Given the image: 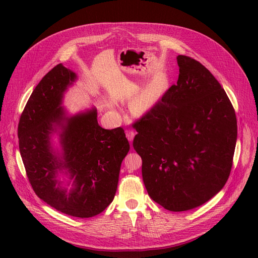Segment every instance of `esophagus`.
<instances>
[{
    "mask_svg": "<svg viewBox=\"0 0 258 258\" xmlns=\"http://www.w3.org/2000/svg\"><path fill=\"white\" fill-rule=\"evenodd\" d=\"M135 136H136V134H135L134 130H130V129L126 130V137H127L129 141H132V140H134V138H135Z\"/></svg>",
    "mask_w": 258,
    "mask_h": 258,
    "instance_id": "1",
    "label": "esophagus"
}]
</instances>
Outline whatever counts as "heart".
<instances>
[{"label": "heart", "mask_w": 258, "mask_h": 258, "mask_svg": "<svg viewBox=\"0 0 258 258\" xmlns=\"http://www.w3.org/2000/svg\"><path fill=\"white\" fill-rule=\"evenodd\" d=\"M155 97L156 96L154 95V92H144L135 99L134 103H132V107L137 112H143L152 106L155 101Z\"/></svg>", "instance_id": "1"}]
</instances>
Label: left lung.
Masks as SVG:
<instances>
[{
  "label": "left lung",
  "instance_id": "1",
  "mask_svg": "<svg viewBox=\"0 0 258 258\" xmlns=\"http://www.w3.org/2000/svg\"><path fill=\"white\" fill-rule=\"evenodd\" d=\"M175 85L137 119L134 147L150 197L173 212L220 191L232 168L237 117L221 84L199 61L177 56Z\"/></svg>",
  "mask_w": 258,
  "mask_h": 258
}]
</instances>
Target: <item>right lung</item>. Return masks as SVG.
<instances>
[{
  "label": "right lung",
  "instance_id": "obj_1",
  "mask_svg": "<svg viewBox=\"0 0 258 258\" xmlns=\"http://www.w3.org/2000/svg\"><path fill=\"white\" fill-rule=\"evenodd\" d=\"M75 79V73L61 63L43 77L21 113L18 139L34 192L59 212L85 218L103 212L113 201L130 145L121 127L108 130L99 126L95 108L70 118L64 116L62 96ZM54 124L62 129L64 162L50 151L49 135ZM61 167L75 178L76 187L69 194L55 187V171Z\"/></svg>",
  "mask_w": 258,
  "mask_h": 258
}]
</instances>
